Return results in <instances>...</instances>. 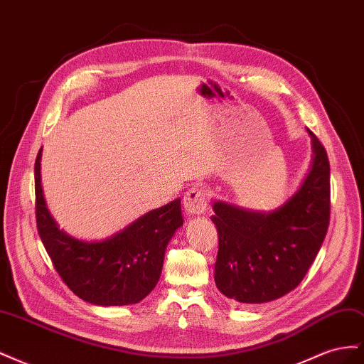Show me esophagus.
Instances as JSON below:
<instances>
[{
    "mask_svg": "<svg viewBox=\"0 0 364 364\" xmlns=\"http://www.w3.org/2000/svg\"><path fill=\"white\" fill-rule=\"evenodd\" d=\"M208 199L206 193L200 186H193L183 196V209L188 215H200L206 211Z\"/></svg>",
    "mask_w": 364,
    "mask_h": 364,
    "instance_id": "34e87169",
    "label": "esophagus"
}]
</instances>
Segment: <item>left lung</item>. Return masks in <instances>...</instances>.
Returning a JSON list of instances; mask_svg holds the SVG:
<instances>
[{
	"mask_svg": "<svg viewBox=\"0 0 364 364\" xmlns=\"http://www.w3.org/2000/svg\"><path fill=\"white\" fill-rule=\"evenodd\" d=\"M308 134L311 170L287 203L267 214L223 202L213 206L218 232L215 284L238 304H266L294 290L322 247L331 214L329 161L322 142Z\"/></svg>",
	"mask_w": 364,
	"mask_h": 364,
	"instance_id": "obj_1",
	"label": "left lung"
}]
</instances>
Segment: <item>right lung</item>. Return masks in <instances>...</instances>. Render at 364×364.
<instances>
[{
	"label": "right lung",
	"instance_id": "1",
	"mask_svg": "<svg viewBox=\"0 0 364 364\" xmlns=\"http://www.w3.org/2000/svg\"><path fill=\"white\" fill-rule=\"evenodd\" d=\"M36 226L54 269L80 299L102 306L138 304L156 287L164 253L183 225L181 199L144 214L105 241L75 240L51 218L41 188V150L35 162Z\"/></svg>",
	"mask_w": 364,
	"mask_h": 364
}]
</instances>
